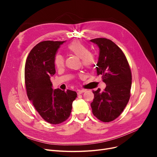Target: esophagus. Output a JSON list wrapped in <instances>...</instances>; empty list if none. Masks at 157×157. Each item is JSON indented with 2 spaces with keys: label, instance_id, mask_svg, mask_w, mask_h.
<instances>
[{
  "label": "esophagus",
  "instance_id": "34e87169",
  "mask_svg": "<svg viewBox=\"0 0 157 157\" xmlns=\"http://www.w3.org/2000/svg\"><path fill=\"white\" fill-rule=\"evenodd\" d=\"M85 91H86V90H77V94H82V93H84Z\"/></svg>",
  "mask_w": 157,
  "mask_h": 157
}]
</instances>
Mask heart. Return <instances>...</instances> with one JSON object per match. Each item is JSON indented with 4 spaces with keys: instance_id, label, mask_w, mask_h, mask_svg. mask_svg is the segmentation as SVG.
<instances>
[{
    "instance_id": "1",
    "label": "heart",
    "mask_w": 157,
    "mask_h": 157,
    "mask_svg": "<svg viewBox=\"0 0 157 157\" xmlns=\"http://www.w3.org/2000/svg\"><path fill=\"white\" fill-rule=\"evenodd\" d=\"M67 50L69 53L80 58L82 65L86 69H91L96 63V54L91 51H89L88 46L81 42L77 40L71 42L67 46ZM54 64L56 68H63L64 66V59L63 57L59 54L56 55L54 58ZM78 77L81 78L82 75L80 74Z\"/></svg>"
}]
</instances>
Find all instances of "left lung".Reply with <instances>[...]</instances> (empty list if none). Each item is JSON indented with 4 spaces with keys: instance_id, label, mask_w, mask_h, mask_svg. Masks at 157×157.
Returning a JSON list of instances; mask_svg holds the SVG:
<instances>
[{
    "instance_id": "8db88e82",
    "label": "left lung",
    "mask_w": 157,
    "mask_h": 157,
    "mask_svg": "<svg viewBox=\"0 0 157 157\" xmlns=\"http://www.w3.org/2000/svg\"><path fill=\"white\" fill-rule=\"evenodd\" d=\"M99 48L97 74L101 75L106 88L93 91L91 103L93 115L104 122L113 121L121 115L130 98L132 72L122 50L105 38L90 40Z\"/></svg>"
}]
</instances>
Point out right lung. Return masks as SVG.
Returning a JSON list of instances; mask_svg holds the SVG:
<instances>
[{"instance_id": "add662e5", "label": "right lung", "mask_w": 157, "mask_h": 157, "mask_svg": "<svg viewBox=\"0 0 157 157\" xmlns=\"http://www.w3.org/2000/svg\"><path fill=\"white\" fill-rule=\"evenodd\" d=\"M65 41L45 40L33 47L26 59L25 84L28 98L47 122L58 124L69 117L77 92L53 90L50 77L56 73L54 58Z\"/></svg>"}]
</instances>
